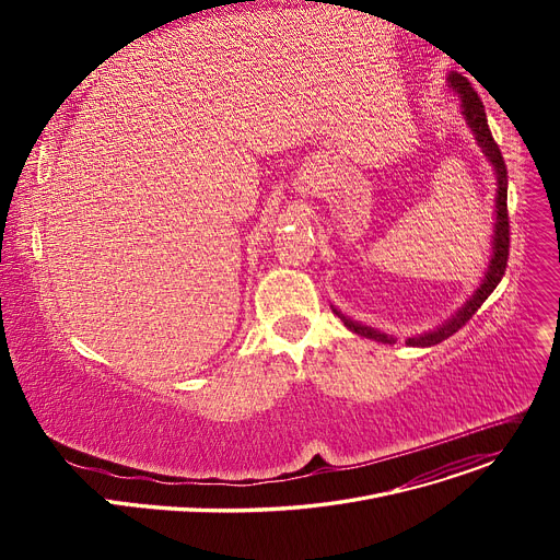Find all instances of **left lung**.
<instances>
[{"instance_id": "8db88e82", "label": "left lung", "mask_w": 560, "mask_h": 560, "mask_svg": "<svg viewBox=\"0 0 560 560\" xmlns=\"http://www.w3.org/2000/svg\"><path fill=\"white\" fill-rule=\"evenodd\" d=\"M450 88H454V91L460 95V106H463V115L465 120L469 125V129H472V133L477 136V142L483 150V154L488 156V161L492 163L494 167V174H497V206H494V235H492V258H490V265H488V272H486V279L483 283L477 288V292L472 298H469L465 302V306L452 315V319H447L445 325H440L438 329L429 331V334H422V336H416V338H408L406 345L410 347H431V345H438L447 340L450 336H454L460 327H465V322L472 317L481 304L490 298V292L497 288V283L502 281L504 272H506V262H509V206H506V192H509V172H506V163H504V156L502 152H499V147L490 133V127H488V117H486V110H483V102L479 100V95L475 93L472 83H469L463 74L458 72H452L450 74ZM334 313L345 322V327L349 331H354L363 338H370V340H376V342H386V345H393L395 338L393 336H386L381 334L372 327H365V325H359V322L345 317L338 308H334Z\"/></svg>"}]
</instances>
